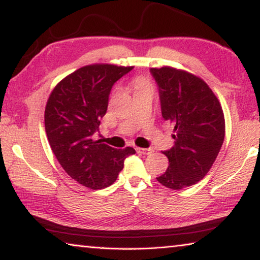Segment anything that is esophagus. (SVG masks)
Segmentation results:
<instances>
[{
	"instance_id": "1",
	"label": "esophagus",
	"mask_w": 260,
	"mask_h": 260,
	"mask_svg": "<svg viewBox=\"0 0 260 260\" xmlns=\"http://www.w3.org/2000/svg\"><path fill=\"white\" fill-rule=\"evenodd\" d=\"M136 152L141 153V155H149V153L152 152V149H147V148H140V147H136L135 148Z\"/></svg>"
}]
</instances>
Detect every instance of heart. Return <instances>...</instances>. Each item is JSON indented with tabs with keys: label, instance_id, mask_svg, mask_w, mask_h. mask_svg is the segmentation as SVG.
Here are the masks:
<instances>
[{
	"label": "heart",
	"instance_id": "obj_1",
	"mask_svg": "<svg viewBox=\"0 0 260 260\" xmlns=\"http://www.w3.org/2000/svg\"><path fill=\"white\" fill-rule=\"evenodd\" d=\"M133 85L136 91L140 90H146V89H152V83L150 79L143 76H139L134 79Z\"/></svg>",
	"mask_w": 260,
	"mask_h": 260
}]
</instances>
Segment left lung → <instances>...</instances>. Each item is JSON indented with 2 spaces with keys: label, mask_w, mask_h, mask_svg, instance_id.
I'll use <instances>...</instances> for the list:
<instances>
[{
  "label": "left lung",
  "mask_w": 260,
  "mask_h": 260,
  "mask_svg": "<svg viewBox=\"0 0 260 260\" xmlns=\"http://www.w3.org/2000/svg\"><path fill=\"white\" fill-rule=\"evenodd\" d=\"M159 89L161 114L173 126L175 144L162 153V186L182 189L201 181L212 167L225 139V116L219 100L203 79L172 67L152 68Z\"/></svg>",
  "instance_id": "left-lung-1"
}]
</instances>
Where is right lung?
<instances>
[{
  "instance_id": "1",
  "label": "right lung",
  "mask_w": 260,
  "mask_h": 260,
  "mask_svg": "<svg viewBox=\"0 0 260 260\" xmlns=\"http://www.w3.org/2000/svg\"><path fill=\"white\" fill-rule=\"evenodd\" d=\"M132 69L86 65L57 83L47 101L45 126L52 152L70 177L94 190L111 186L124 160L135 153L132 147L114 149L93 139L113 83Z\"/></svg>"
}]
</instances>
